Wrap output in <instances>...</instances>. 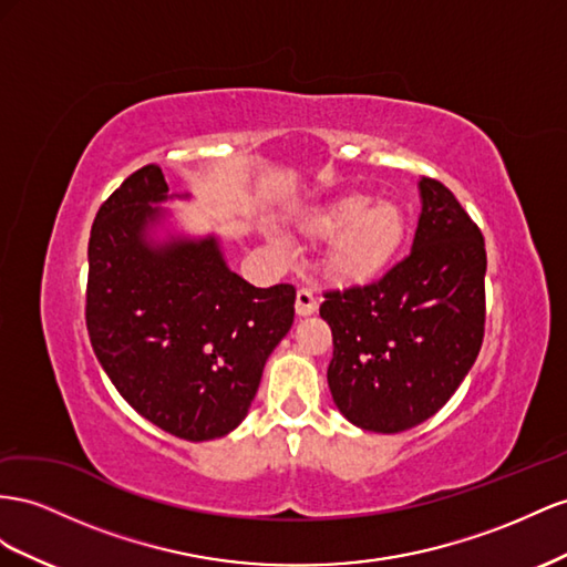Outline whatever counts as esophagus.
I'll use <instances>...</instances> for the list:
<instances>
[{"label": "esophagus", "instance_id": "obj_1", "mask_svg": "<svg viewBox=\"0 0 567 567\" xmlns=\"http://www.w3.org/2000/svg\"><path fill=\"white\" fill-rule=\"evenodd\" d=\"M317 308H319V300H317V296L312 293V290L310 288H300L298 293H296V312L300 317H308V315H315Z\"/></svg>", "mask_w": 567, "mask_h": 567}]
</instances>
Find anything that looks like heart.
I'll return each instance as SVG.
<instances>
[{
	"label": "heart",
	"instance_id": "heart-1",
	"mask_svg": "<svg viewBox=\"0 0 567 567\" xmlns=\"http://www.w3.org/2000/svg\"><path fill=\"white\" fill-rule=\"evenodd\" d=\"M317 236H330L324 267L339 284H367L393 262L408 236V217L393 200L348 193L310 219Z\"/></svg>",
	"mask_w": 567,
	"mask_h": 567
}]
</instances>
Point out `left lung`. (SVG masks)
Here are the masks:
<instances>
[{
  "mask_svg": "<svg viewBox=\"0 0 567 567\" xmlns=\"http://www.w3.org/2000/svg\"><path fill=\"white\" fill-rule=\"evenodd\" d=\"M412 250L384 277L327 290L333 403L367 432L398 434L449 403L480 355L486 250L480 226L441 181H420Z\"/></svg>",
  "mask_w": 567,
  "mask_h": 567,
  "instance_id": "obj_1",
  "label": "left lung"
}]
</instances>
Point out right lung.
Returning a JSON list of instances; mask_svg holds the SVG:
<instances>
[{"instance_id":"obj_1","label":"right lung","mask_w":567,"mask_h":567,"mask_svg":"<svg viewBox=\"0 0 567 567\" xmlns=\"http://www.w3.org/2000/svg\"><path fill=\"white\" fill-rule=\"evenodd\" d=\"M157 164L102 203L87 243L85 324L124 401L186 441L219 439L248 415L271 350L296 315V288H255L217 238L150 246L166 200Z\"/></svg>"}]
</instances>
